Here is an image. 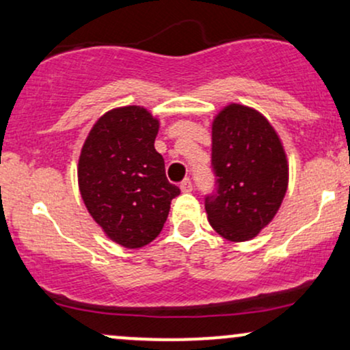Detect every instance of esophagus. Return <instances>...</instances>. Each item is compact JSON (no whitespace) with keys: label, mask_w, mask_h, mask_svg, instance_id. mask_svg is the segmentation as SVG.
<instances>
[{"label":"esophagus","mask_w":350,"mask_h":350,"mask_svg":"<svg viewBox=\"0 0 350 350\" xmlns=\"http://www.w3.org/2000/svg\"><path fill=\"white\" fill-rule=\"evenodd\" d=\"M180 191L183 192H191L192 191V180L186 178L180 180Z\"/></svg>","instance_id":"1"}]
</instances>
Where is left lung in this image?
<instances>
[{
	"label": "left lung",
	"instance_id": "1",
	"mask_svg": "<svg viewBox=\"0 0 350 350\" xmlns=\"http://www.w3.org/2000/svg\"><path fill=\"white\" fill-rule=\"evenodd\" d=\"M212 171L215 192L206 212L219 235L245 242L271 222L288 187L283 146L262 113L232 103L212 124Z\"/></svg>",
	"mask_w": 350,
	"mask_h": 350
}]
</instances>
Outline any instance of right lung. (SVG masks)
Segmentation results:
<instances>
[{
    "instance_id": "1",
    "label": "right lung",
    "mask_w": 350,
    "mask_h": 350,
    "mask_svg": "<svg viewBox=\"0 0 350 350\" xmlns=\"http://www.w3.org/2000/svg\"><path fill=\"white\" fill-rule=\"evenodd\" d=\"M159 122L142 107L107 111L88 133L79 159V187L103 232L126 248L148 245L163 230L180 194L154 150Z\"/></svg>"
}]
</instances>
